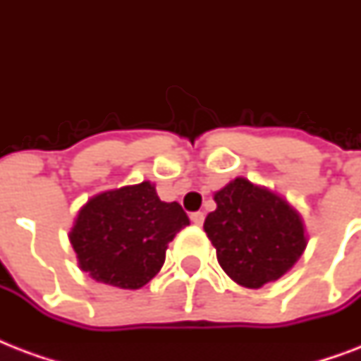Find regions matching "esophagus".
<instances>
[{
    "label": "esophagus",
    "instance_id": "obj_1",
    "mask_svg": "<svg viewBox=\"0 0 361 361\" xmlns=\"http://www.w3.org/2000/svg\"><path fill=\"white\" fill-rule=\"evenodd\" d=\"M191 221L197 226L202 225V223H204V214H202V212H195V214H191Z\"/></svg>",
    "mask_w": 361,
    "mask_h": 361
}]
</instances>
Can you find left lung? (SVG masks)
Listing matches in <instances>:
<instances>
[{
  "label": "left lung",
  "instance_id": "left-lung-1",
  "mask_svg": "<svg viewBox=\"0 0 361 361\" xmlns=\"http://www.w3.org/2000/svg\"><path fill=\"white\" fill-rule=\"evenodd\" d=\"M214 200L217 208L204 221V232L234 283L260 288L294 268L309 238L302 214L285 197L240 176Z\"/></svg>",
  "mask_w": 361,
  "mask_h": 361
}]
</instances>
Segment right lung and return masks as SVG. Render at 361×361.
<instances>
[{
    "label": "right lung",
    "mask_w": 361,
    "mask_h": 361,
    "mask_svg": "<svg viewBox=\"0 0 361 361\" xmlns=\"http://www.w3.org/2000/svg\"><path fill=\"white\" fill-rule=\"evenodd\" d=\"M189 217L178 202H163L155 183L110 189L92 197L75 217L69 241L76 264L92 279L136 290L163 268L169 243Z\"/></svg>",
    "instance_id": "right-lung-1"
}]
</instances>
